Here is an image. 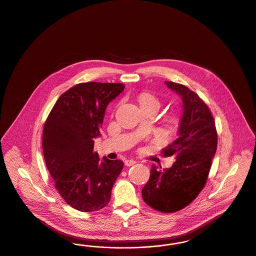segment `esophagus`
<instances>
[{"label":"esophagus","mask_w":256,"mask_h":256,"mask_svg":"<svg viewBox=\"0 0 256 256\" xmlns=\"http://www.w3.org/2000/svg\"><path fill=\"white\" fill-rule=\"evenodd\" d=\"M136 163V161L134 160V159H128V160H126L124 161V164H126V166H132Z\"/></svg>","instance_id":"1"}]
</instances>
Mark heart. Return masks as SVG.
Segmentation results:
<instances>
[{
	"label": "heart",
	"mask_w": 256,
	"mask_h": 256,
	"mask_svg": "<svg viewBox=\"0 0 256 256\" xmlns=\"http://www.w3.org/2000/svg\"><path fill=\"white\" fill-rule=\"evenodd\" d=\"M139 102H140V106L141 108H144V106H156L158 110L160 106V102H159L158 100L150 94H142L140 98H139ZM168 122L170 124V126H174L176 124V118L174 116H170L169 119H168Z\"/></svg>",
	"instance_id": "heart-1"
}]
</instances>
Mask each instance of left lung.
<instances>
[{"mask_svg":"<svg viewBox=\"0 0 256 256\" xmlns=\"http://www.w3.org/2000/svg\"><path fill=\"white\" fill-rule=\"evenodd\" d=\"M165 84L182 100L178 137L163 150L176 161L165 170L152 164L142 198L154 209L169 213L187 206L204 187L217 150V132L210 110L200 98L182 84Z\"/></svg>","mask_w":256,"mask_h":256,"instance_id":"1","label":"left lung"}]
</instances>
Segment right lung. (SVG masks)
<instances>
[{
  "label": "right lung",
  "mask_w": 256,
  "mask_h": 256,
  "mask_svg": "<svg viewBox=\"0 0 256 256\" xmlns=\"http://www.w3.org/2000/svg\"><path fill=\"white\" fill-rule=\"evenodd\" d=\"M124 89L122 84H76L61 95L45 122L42 146L47 168L61 196L78 211L106 206L122 172V161L100 159L93 148L108 106Z\"/></svg>",
  "instance_id": "right-lung-1"
}]
</instances>
